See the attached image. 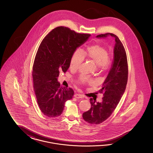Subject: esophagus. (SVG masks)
Here are the masks:
<instances>
[{
    "mask_svg": "<svg viewBox=\"0 0 153 153\" xmlns=\"http://www.w3.org/2000/svg\"><path fill=\"white\" fill-rule=\"evenodd\" d=\"M74 97L77 98V99H80V98H82L83 97V95H81L79 94H75L74 95Z\"/></svg>",
    "mask_w": 153,
    "mask_h": 153,
    "instance_id": "obj_1",
    "label": "esophagus"
}]
</instances>
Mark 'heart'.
Here are the masks:
<instances>
[{
  "instance_id": "1",
  "label": "heart",
  "mask_w": 153,
  "mask_h": 153,
  "mask_svg": "<svg viewBox=\"0 0 153 153\" xmlns=\"http://www.w3.org/2000/svg\"><path fill=\"white\" fill-rule=\"evenodd\" d=\"M84 57L93 61L96 65L99 66L102 70L108 69L109 65L108 51L107 49L99 44H95L88 46L86 51L82 53L79 49L74 51L71 57L70 66L72 69H76L80 67L84 60ZM82 84L90 83L92 81L87 77L82 76L80 79Z\"/></svg>"
}]
</instances>
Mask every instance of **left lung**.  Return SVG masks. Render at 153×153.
Segmentation results:
<instances>
[{
    "instance_id": "8db88e82",
    "label": "left lung",
    "mask_w": 153,
    "mask_h": 153,
    "mask_svg": "<svg viewBox=\"0 0 153 153\" xmlns=\"http://www.w3.org/2000/svg\"><path fill=\"white\" fill-rule=\"evenodd\" d=\"M111 36L115 38L114 59L108 74L99 91L103 93L101 102L90 99L91 107L82 114L85 121L91 124H99L109 117L117 108L123 95L128 80V64L123 45L115 34L106 33L96 37L105 38Z\"/></svg>"
}]
</instances>
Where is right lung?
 I'll return each instance as SVG.
<instances>
[{
    "label": "right lung",
    "instance_id": "right-lung-1",
    "mask_svg": "<svg viewBox=\"0 0 153 153\" xmlns=\"http://www.w3.org/2000/svg\"><path fill=\"white\" fill-rule=\"evenodd\" d=\"M90 36L59 26L52 30L40 44L32 75L37 103L45 116H59L65 102L72 99L73 89L61 87L57 79L59 72L65 73L69 68L73 52Z\"/></svg>",
    "mask_w": 153,
    "mask_h": 153
}]
</instances>
